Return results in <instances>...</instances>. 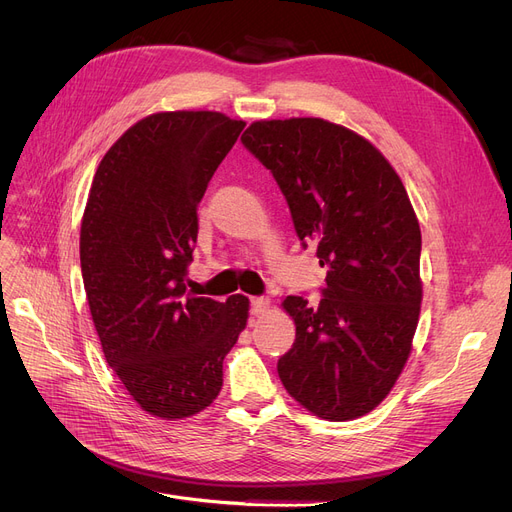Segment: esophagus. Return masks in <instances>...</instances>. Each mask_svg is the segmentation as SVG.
<instances>
[{
	"label": "esophagus",
	"mask_w": 512,
	"mask_h": 512,
	"mask_svg": "<svg viewBox=\"0 0 512 512\" xmlns=\"http://www.w3.org/2000/svg\"><path fill=\"white\" fill-rule=\"evenodd\" d=\"M267 309H270V299H265V297H253L251 299V313L253 315H263Z\"/></svg>",
	"instance_id": "obj_1"
}]
</instances>
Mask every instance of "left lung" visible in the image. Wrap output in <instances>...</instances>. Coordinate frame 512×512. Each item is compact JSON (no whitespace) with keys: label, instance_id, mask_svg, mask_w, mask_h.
<instances>
[{"label":"left lung","instance_id":"left-lung-1","mask_svg":"<svg viewBox=\"0 0 512 512\" xmlns=\"http://www.w3.org/2000/svg\"><path fill=\"white\" fill-rule=\"evenodd\" d=\"M270 170L303 247L317 242L324 299L286 297L297 338L278 361L313 415L357 419L388 396L421 311V230L402 180L367 139L321 118L259 120L240 137Z\"/></svg>","mask_w":512,"mask_h":512}]
</instances>
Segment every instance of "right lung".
Wrapping results in <instances>:
<instances>
[{
  "mask_svg": "<svg viewBox=\"0 0 512 512\" xmlns=\"http://www.w3.org/2000/svg\"><path fill=\"white\" fill-rule=\"evenodd\" d=\"M245 128L220 112H159L130 126L95 172L80 270L107 365L149 415L184 419L222 390L249 299L186 290L205 188Z\"/></svg>",
  "mask_w": 512,
  "mask_h": 512,
  "instance_id": "add662e5",
  "label": "right lung"
}]
</instances>
